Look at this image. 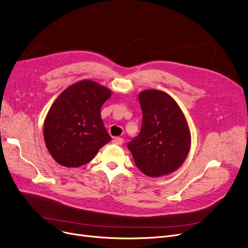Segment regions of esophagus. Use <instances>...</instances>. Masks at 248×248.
Masks as SVG:
<instances>
[{
    "label": "esophagus",
    "mask_w": 248,
    "mask_h": 248,
    "mask_svg": "<svg viewBox=\"0 0 248 248\" xmlns=\"http://www.w3.org/2000/svg\"><path fill=\"white\" fill-rule=\"evenodd\" d=\"M112 142H113V144L117 145V146H122L123 142H124V140L122 138H114L112 140Z\"/></svg>",
    "instance_id": "34e87169"
}]
</instances>
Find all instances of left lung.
Here are the masks:
<instances>
[{"mask_svg":"<svg viewBox=\"0 0 248 248\" xmlns=\"http://www.w3.org/2000/svg\"><path fill=\"white\" fill-rule=\"evenodd\" d=\"M141 128L127 144L137 167L149 177L175 172L184 163L191 147L186 117L175 99L164 91L148 89L139 93Z\"/></svg>","mask_w":248,"mask_h":248,"instance_id":"1","label":"left lung"}]
</instances>
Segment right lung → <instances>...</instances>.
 I'll return each instance as SVG.
<instances>
[{
	"mask_svg": "<svg viewBox=\"0 0 248 248\" xmlns=\"http://www.w3.org/2000/svg\"><path fill=\"white\" fill-rule=\"evenodd\" d=\"M110 96V89L85 79L55 99L44 121L43 135L49 154L59 165H85L111 140L100 115L102 104Z\"/></svg>",
	"mask_w": 248,
	"mask_h": 248,
	"instance_id": "obj_1",
	"label": "right lung"
}]
</instances>
